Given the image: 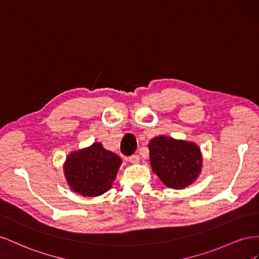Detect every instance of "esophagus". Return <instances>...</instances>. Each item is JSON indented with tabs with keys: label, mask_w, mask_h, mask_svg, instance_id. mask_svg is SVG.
<instances>
[{
	"label": "esophagus",
	"mask_w": 259,
	"mask_h": 259,
	"mask_svg": "<svg viewBox=\"0 0 259 259\" xmlns=\"http://www.w3.org/2000/svg\"><path fill=\"white\" fill-rule=\"evenodd\" d=\"M129 161L131 162V164H139L140 156H139V155H132V156L129 157Z\"/></svg>",
	"instance_id": "obj_1"
}]
</instances>
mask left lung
I'll return each instance as SVG.
<instances>
[{
    "mask_svg": "<svg viewBox=\"0 0 259 259\" xmlns=\"http://www.w3.org/2000/svg\"><path fill=\"white\" fill-rule=\"evenodd\" d=\"M149 150L152 170L168 188H187L202 172V152L194 142L158 136L151 140Z\"/></svg>",
    "mask_w": 259,
    "mask_h": 259,
    "instance_id": "8db88e82",
    "label": "left lung"
}]
</instances>
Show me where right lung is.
I'll list each match as a JSON object with an SVG mask.
<instances>
[{
    "label": "right lung",
    "instance_id": "right-lung-1",
    "mask_svg": "<svg viewBox=\"0 0 259 259\" xmlns=\"http://www.w3.org/2000/svg\"><path fill=\"white\" fill-rule=\"evenodd\" d=\"M121 162L117 154L94 142L68 154L63 165L64 176L75 193L87 197L100 196L112 188Z\"/></svg>",
    "mask_w": 259,
    "mask_h": 259
}]
</instances>
